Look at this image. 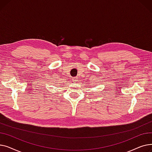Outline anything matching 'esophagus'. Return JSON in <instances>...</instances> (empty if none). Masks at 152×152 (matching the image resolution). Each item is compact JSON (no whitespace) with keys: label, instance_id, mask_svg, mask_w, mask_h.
<instances>
[{"label":"esophagus","instance_id":"1","mask_svg":"<svg viewBox=\"0 0 152 152\" xmlns=\"http://www.w3.org/2000/svg\"><path fill=\"white\" fill-rule=\"evenodd\" d=\"M77 77H74V78H73V81H74V82H77Z\"/></svg>","mask_w":152,"mask_h":152}]
</instances>
